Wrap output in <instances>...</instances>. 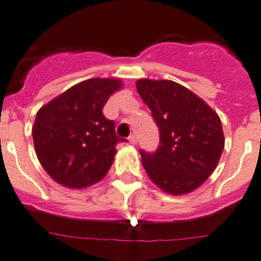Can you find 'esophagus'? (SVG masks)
Returning <instances> with one entry per match:
<instances>
[{
    "label": "esophagus",
    "mask_w": 261,
    "mask_h": 261,
    "mask_svg": "<svg viewBox=\"0 0 261 261\" xmlns=\"http://www.w3.org/2000/svg\"><path fill=\"white\" fill-rule=\"evenodd\" d=\"M128 142H130L131 144H137V138H135V135H130V137H128Z\"/></svg>",
    "instance_id": "esophagus-1"
}]
</instances>
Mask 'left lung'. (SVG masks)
Listing matches in <instances>:
<instances>
[{"mask_svg": "<svg viewBox=\"0 0 261 261\" xmlns=\"http://www.w3.org/2000/svg\"><path fill=\"white\" fill-rule=\"evenodd\" d=\"M137 90L159 127L154 154L141 151L148 178L170 195L200 187L214 172L224 148L220 118L204 100L174 81H137Z\"/></svg>", "mask_w": 261, "mask_h": 261, "instance_id": "left-lung-1", "label": "left lung"}]
</instances>
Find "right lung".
Here are the masks:
<instances>
[{
    "mask_svg": "<svg viewBox=\"0 0 261 261\" xmlns=\"http://www.w3.org/2000/svg\"><path fill=\"white\" fill-rule=\"evenodd\" d=\"M122 89L117 78H90L37 113L32 134L39 163L57 183L86 188L106 176L120 141L102 109Z\"/></svg>",
    "mask_w": 261,
    "mask_h": 261,
    "instance_id": "obj_1",
    "label": "right lung"
}]
</instances>
